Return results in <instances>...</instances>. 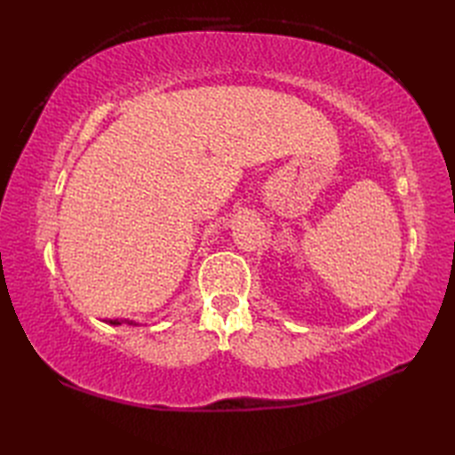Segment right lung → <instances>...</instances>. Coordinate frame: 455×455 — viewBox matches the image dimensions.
<instances>
[{
  "label": "right lung",
  "mask_w": 455,
  "mask_h": 455,
  "mask_svg": "<svg viewBox=\"0 0 455 455\" xmlns=\"http://www.w3.org/2000/svg\"><path fill=\"white\" fill-rule=\"evenodd\" d=\"M106 323L112 324V326H121V324H134L136 326V323L129 321V319H112V321H106Z\"/></svg>",
  "instance_id": "1"
}]
</instances>
